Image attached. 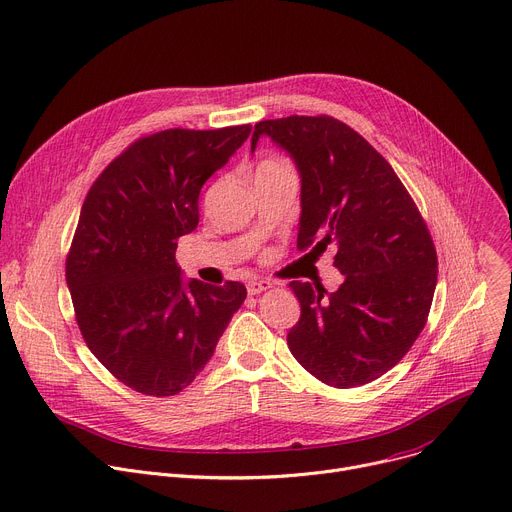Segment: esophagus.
I'll return each mask as SVG.
<instances>
[{
  "label": "esophagus",
  "mask_w": 512,
  "mask_h": 512,
  "mask_svg": "<svg viewBox=\"0 0 512 512\" xmlns=\"http://www.w3.org/2000/svg\"><path fill=\"white\" fill-rule=\"evenodd\" d=\"M269 288H273V284L269 280H249L247 282V292L251 296H257V294H261V292H265Z\"/></svg>",
  "instance_id": "obj_1"
}]
</instances>
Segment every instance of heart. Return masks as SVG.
Here are the masks:
<instances>
[{
	"instance_id": "obj_1",
	"label": "heart",
	"mask_w": 512,
	"mask_h": 512,
	"mask_svg": "<svg viewBox=\"0 0 512 512\" xmlns=\"http://www.w3.org/2000/svg\"><path fill=\"white\" fill-rule=\"evenodd\" d=\"M288 169H290V165H288L286 161L277 159V157H269V159H265V161H261V163L257 165L255 175H259V173H267V171H288Z\"/></svg>"
}]
</instances>
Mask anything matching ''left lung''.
<instances>
[{
  "label": "left lung",
  "mask_w": 512,
  "mask_h": 512,
  "mask_svg": "<svg viewBox=\"0 0 512 512\" xmlns=\"http://www.w3.org/2000/svg\"><path fill=\"white\" fill-rule=\"evenodd\" d=\"M259 136H269L298 167V249L324 253L333 245L343 273L337 292L290 282L302 312L288 347L329 386L378 380L427 324L437 286L429 228L392 165L341 120H263L255 124L251 151Z\"/></svg>",
  "instance_id": "left-lung-1"
}]
</instances>
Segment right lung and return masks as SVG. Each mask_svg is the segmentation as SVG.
<instances>
[{"instance_id": "add662e5", "label": "right lung", "mask_w": 512, "mask_h": 512, "mask_svg": "<svg viewBox=\"0 0 512 512\" xmlns=\"http://www.w3.org/2000/svg\"><path fill=\"white\" fill-rule=\"evenodd\" d=\"M249 134L251 124L143 136L85 196L67 286L89 351L136 392L188 388L247 298L239 282L183 280L175 249L198 226L202 185Z\"/></svg>"}]
</instances>
